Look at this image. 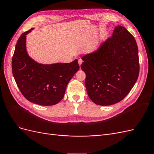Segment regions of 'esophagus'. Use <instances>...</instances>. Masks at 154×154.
<instances>
[{
    "instance_id": "obj_1",
    "label": "esophagus",
    "mask_w": 154,
    "mask_h": 154,
    "mask_svg": "<svg viewBox=\"0 0 154 154\" xmlns=\"http://www.w3.org/2000/svg\"><path fill=\"white\" fill-rule=\"evenodd\" d=\"M82 62H83V61H82V60L81 58H80V59H78V63H79V66H81V65H82Z\"/></svg>"
}]
</instances>
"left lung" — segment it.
I'll return each instance as SVG.
<instances>
[{
  "label": "left lung",
  "mask_w": 154,
  "mask_h": 154,
  "mask_svg": "<svg viewBox=\"0 0 154 154\" xmlns=\"http://www.w3.org/2000/svg\"><path fill=\"white\" fill-rule=\"evenodd\" d=\"M82 59L88 96L97 105L118 103L137 82L139 72L137 43L122 26H116L110 38Z\"/></svg>",
  "instance_id": "1"
}]
</instances>
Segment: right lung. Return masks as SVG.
Segmentation results:
<instances>
[{"instance_id":"right-lung-1","label":"right lung","mask_w":154,"mask_h":154,"mask_svg":"<svg viewBox=\"0 0 154 154\" xmlns=\"http://www.w3.org/2000/svg\"><path fill=\"white\" fill-rule=\"evenodd\" d=\"M18 38L12 58V72L22 95L32 103L43 106L58 103L64 96L67 85L80 69L78 60L71 63H39L31 58L26 49V35Z\"/></svg>"}]
</instances>
